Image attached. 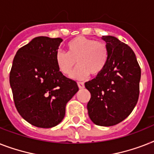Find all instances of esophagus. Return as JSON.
<instances>
[{
	"label": "esophagus",
	"mask_w": 154,
	"mask_h": 154,
	"mask_svg": "<svg viewBox=\"0 0 154 154\" xmlns=\"http://www.w3.org/2000/svg\"><path fill=\"white\" fill-rule=\"evenodd\" d=\"M77 85L79 87V88H85V84L83 82H77Z\"/></svg>",
	"instance_id": "esophagus-1"
}]
</instances>
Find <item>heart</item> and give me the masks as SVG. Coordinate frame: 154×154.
<instances>
[{
    "instance_id": "b5f03b06",
    "label": "heart",
    "mask_w": 154,
    "mask_h": 154,
    "mask_svg": "<svg viewBox=\"0 0 154 154\" xmlns=\"http://www.w3.org/2000/svg\"><path fill=\"white\" fill-rule=\"evenodd\" d=\"M67 49L68 52L57 51L55 63L61 73L69 75L77 62L79 66L71 74L73 79L85 80L90 73L97 76L107 65L109 51L104 42L79 35L68 42Z\"/></svg>"
}]
</instances>
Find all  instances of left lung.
Wrapping results in <instances>:
<instances>
[{
    "label": "left lung",
    "instance_id": "obj_1",
    "mask_svg": "<svg viewBox=\"0 0 154 154\" xmlns=\"http://www.w3.org/2000/svg\"><path fill=\"white\" fill-rule=\"evenodd\" d=\"M102 39L109 51L107 65L85 86L91 93L87 104L89 118L98 126L110 127L124 120L137 104L141 68L128 45L114 36Z\"/></svg>",
    "mask_w": 154,
    "mask_h": 154
}]
</instances>
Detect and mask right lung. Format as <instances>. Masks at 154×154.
I'll return each mask as SVG.
<instances>
[{"label":"right lung","instance_id":"obj_1","mask_svg":"<svg viewBox=\"0 0 154 154\" xmlns=\"http://www.w3.org/2000/svg\"><path fill=\"white\" fill-rule=\"evenodd\" d=\"M62 39L39 36L18 50L9 74L15 106L35 127L51 128L62 122L68 101L79 90L76 81L57 69L55 54Z\"/></svg>","mask_w":154,"mask_h":154}]
</instances>
